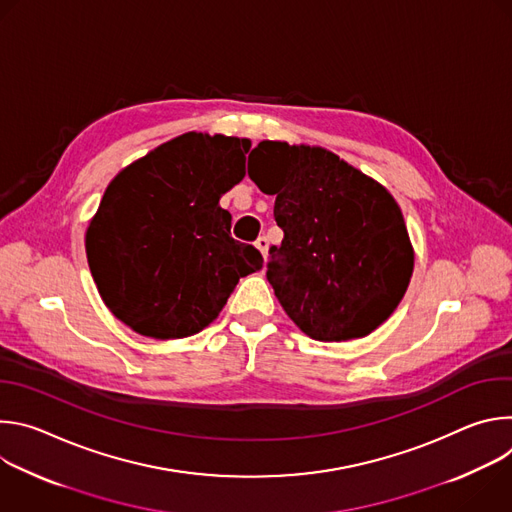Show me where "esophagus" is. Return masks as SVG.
<instances>
[{"label": "esophagus", "mask_w": 512, "mask_h": 512, "mask_svg": "<svg viewBox=\"0 0 512 512\" xmlns=\"http://www.w3.org/2000/svg\"><path fill=\"white\" fill-rule=\"evenodd\" d=\"M255 247L261 251V255L267 259V255H269V241H267V237H259L257 241H255Z\"/></svg>", "instance_id": "obj_1"}]
</instances>
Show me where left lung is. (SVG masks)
I'll list each match as a JSON object with an SVG mask.
<instances>
[{
    "instance_id": "left-lung-1",
    "label": "left lung",
    "mask_w": 512,
    "mask_h": 512,
    "mask_svg": "<svg viewBox=\"0 0 512 512\" xmlns=\"http://www.w3.org/2000/svg\"><path fill=\"white\" fill-rule=\"evenodd\" d=\"M249 178L275 196L283 231L267 281L294 324L314 340L369 336L399 306L413 245L391 192L318 145L261 141Z\"/></svg>"
}]
</instances>
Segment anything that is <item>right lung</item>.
I'll use <instances>...</instances> for the list:
<instances>
[{
  "label": "right lung",
  "mask_w": 512,
  "mask_h": 512,
  "mask_svg": "<svg viewBox=\"0 0 512 512\" xmlns=\"http://www.w3.org/2000/svg\"><path fill=\"white\" fill-rule=\"evenodd\" d=\"M249 150V139L188 131L109 182L85 249L105 306L133 332L192 336L263 267L253 245L231 237V214L218 204L245 178Z\"/></svg>",
  "instance_id": "1"
}]
</instances>
